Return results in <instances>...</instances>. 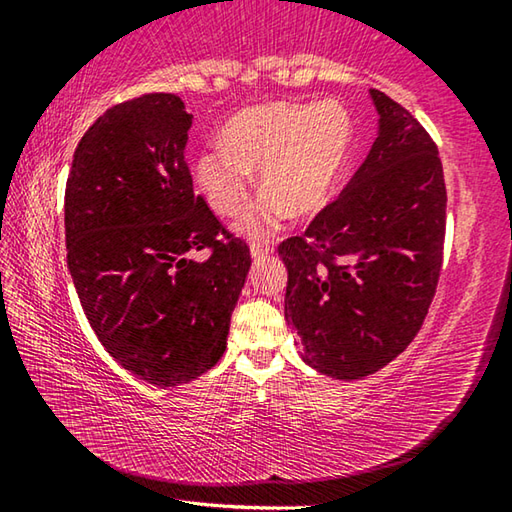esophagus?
Instances as JSON below:
<instances>
[{
    "instance_id": "1",
    "label": "esophagus",
    "mask_w": 512,
    "mask_h": 512,
    "mask_svg": "<svg viewBox=\"0 0 512 512\" xmlns=\"http://www.w3.org/2000/svg\"><path fill=\"white\" fill-rule=\"evenodd\" d=\"M273 253V246L271 244H253L250 246V257L253 259H262L266 255Z\"/></svg>"
}]
</instances>
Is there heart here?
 <instances>
[{
	"instance_id": "1",
	"label": "heart",
	"mask_w": 512,
	"mask_h": 512,
	"mask_svg": "<svg viewBox=\"0 0 512 512\" xmlns=\"http://www.w3.org/2000/svg\"><path fill=\"white\" fill-rule=\"evenodd\" d=\"M352 146V121L336 101L266 103L230 119L223 149L203 153L196 180L207 203L223 216H239L253 192V176L266 192L239 223L250 239H264L284 216H309L327 203Z\"/></svg>"
}]
</instances>
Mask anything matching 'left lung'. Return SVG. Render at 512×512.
Instances as JSON below:
<instances>
[{
  "instance_id": "left-lung-1",
  "label": "left lung",
  "mask_w": 512,
  "mask_h": 512,
  "mask_svg": "<svg viewBox=\"0 0 512 512\" xmlns=\"http://www.w3.org/2000/svg\"><path fill=\"white\" fill-rule=\"evenodd\" d=\"M379 115L368 158L305 235L282 241L284 318L307 366L368 377L420 332L443 266L447 192L429 133L409 110L370 90Z\"/></svg>"
}]
</instances>
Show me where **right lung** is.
Instances as JSON below:
<instances>
[{"instance_id": "1", "label": "right lung", "mask_w": 512, "mask_h": 512, "mask_svg": "<svg viewBox=\"0 0 512 512\" xmlns=\"http://www.w3.org/2000/svg\"><path fill=\"white\" fill-rule=\"evenodd\" d=\"M192 115L176 94H144L94 121L65 187V244L88 323L112 359L167 388L216 366L250 250L194 194ZM211 248L205 263L188 257Z\"/></svg>"}]
</instances>
